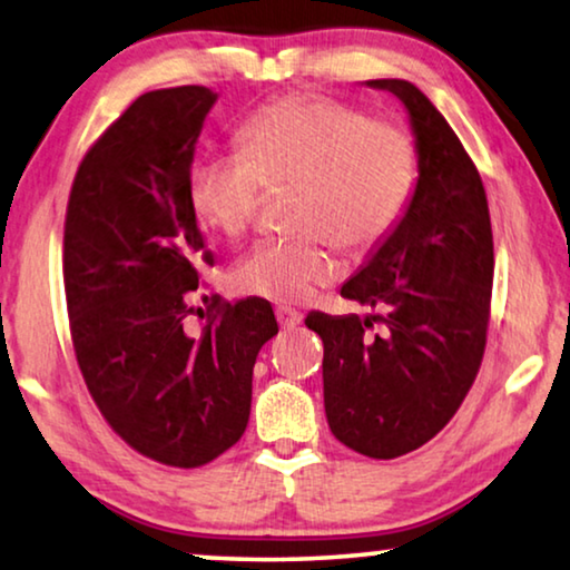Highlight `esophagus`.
<instances>
[{
  "label": "esophagus",
  "mask_w": 570,
  "mask_h": 570,
  "mask_svg": "<svg viewBox=\"0 0 570 570\" xmlns=\"http://www.w3.org/2000/svg\"><path fill=\"white\" fill-rule=\"evenodd\" d=\"M275 314H277V322H279V326H283V330H295V326H298L301 318H303L301 311H295L291 306H277Z\"/></svg>",
  "instance_id": "1"
}]
</instances>
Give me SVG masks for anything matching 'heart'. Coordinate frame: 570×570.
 <instances>
[{"instance_id": "heart-1", "label": "heart", "mask_w": 570, "mask_h": 570, "mask_svg": "<svg viewBox=\"0 0 570 570\" xmlns=\"http://www.w3.org/2000/svg\"><path fill=\"white\" fill-rule=\"evenodd\" d=\"M238 150L194 163L189 205L205 228L238 240L256 223L264 189L293 186L287 215L298 233L262 240L230 275L238 293L279 303L308 298L337 275L334 246L363 254L389 238L417 184V142L404 124L316 92L248 116Z\"/></svg>"}]
</instances>
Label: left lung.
<instances>
[{
	"label": "left lung",
	"instance_id": "1",
	"mask_svg": "<svg viewBox=\"0 0 570 570\" xmlns=\"http://www.w3.org/2000/svg\"><path fill=\"white\" fill-rule=\"evenodd\" d=\"M368 85L394 92L410 111L417 186L392 236L342 285V298L381 314H308L306 326L324 342V410L334 439L363 456L394 459L443 431L478 379L493 228L478 168L439 108L407 80Z\"/></svg>",
	"mask_w": 570,
	"mask_h": 570
}]
</instances>
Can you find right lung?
<instances>
[{"label":"right lung","instance_id":"right-lung-1","mask_svg":"<svg viewBox=\"0 0 570 570\" xmlns=\"http://www.w3.org/2000/svg\"><path fill=\"white\" fill-rule=\"evenodd\" d=\"M215 100L202 85L139 96L85 153L65 217L69 334L85 386L124 443L178 470L244 435L256 355L277 334L264 298L233 306L217 295L199 337L184 330L199 272L215 264L189 205Z\"/></svg>","mask_w":570,"mask_h":570}]
</instances>
